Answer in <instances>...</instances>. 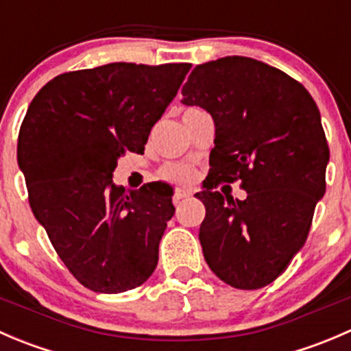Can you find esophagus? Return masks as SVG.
I'll return each mask as SVG.
<instances>
[{
    "mask_svg": "<svg viewBox=\"0 0 351 351\" xmlns=\"http://www.w3.org/2000/svg\"><path fill=\"white\" fill-rule=\"evenodd\" d=\"M190 195H192V193H190L189 190H183V192H178V193H175V197H173V204H175V205H178L180 202L183 200V198H189Z\"/></svg>",
    "mask_w": 351,
    "mask_h": 351,
    "instance_id": "34e87169",
    "label": "esophagus"
}]
</instances>
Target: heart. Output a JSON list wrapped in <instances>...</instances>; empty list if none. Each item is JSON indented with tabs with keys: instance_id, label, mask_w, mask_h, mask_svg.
<instances>
[{
	"instance_id": "obj_1",
	"label": "heart",
	"mask_w": 351,
	"mask_h": 351,
	"mask_svg": "<svg viewBox=\"0 0 351 351\" xmlns=\"http://www.w3.org/2000/svg\"><path fill=\"white\" fill-rule=\"evenodd\" d=\"M195 110V108H190ZM189 112V110H186ZM159 176L162 180L169 183H175V185H189L195 180V169L189 165H180V162H168L161 168Z\"/></svg>"
}]
</instances>
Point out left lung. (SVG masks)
<instances>
[{
	"instance_id": "obj_1",
	"label": "left lung",
	"mask_w": 351,
	"mask_h": 351,
	"mask_svg": "<svg viewBox=\"0 0 351 351\" xmlns=\"http://www.w3.org/2000/svg\"><path fill=\"white\" fill-rule=\"evenodd\" d=\"M183 105L215 123L214 182L195 193L205 205L198 239L210 270L234 289L271 284L309 234L326 192L329 147L319 108L284 71L243 56L198 64L183 84ZM242 180L244 201L214 193Z\"/></svg>"
}]
</instances>
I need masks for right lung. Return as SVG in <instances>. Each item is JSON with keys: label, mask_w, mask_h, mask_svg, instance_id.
Here are the masks:
<instances>
[{"label": "right lung", "mask_w": 351, "mask_h": 351, "mask_svg": "<svg viewBox=\"0 0 351 351\" xmlns=\"http://www.w3.org/2000/svg\"><path fill=\"white\" fill-rule=\"evenodd\" d=\"M190 67L112 62L71 71L27 110L16 154L32 212L67 270L93 292L136 289L158 265L175 214L171 186L125 192L112 176L120 156L143 153Z\"/></svg>", "instance_id": "right-lung-1"}]
</instances>
